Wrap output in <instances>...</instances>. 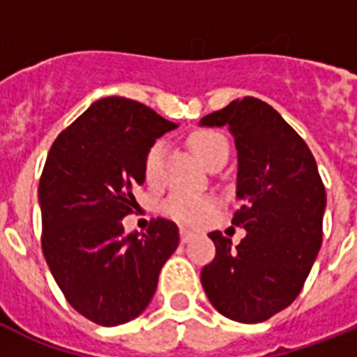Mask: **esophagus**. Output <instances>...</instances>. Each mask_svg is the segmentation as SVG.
Here are the masks:
<instances>
[{
	"mask_svg": "<svg viewBox=\"0 0 357 357\" xmlns=\"http://www.w3.org/2000/svg\"><path fill=\"white\" fill-rule=\"evenodd\" d=\"M179 237H181V243H189V241H192L195 234H192V231H189V229L181 228V231H179Z\"/></svg>",
	"mask_w": 357,
	"mask_h": 357,
	"instance_id": "obj_1",
	"label": "esophagus"
}]
</instances>
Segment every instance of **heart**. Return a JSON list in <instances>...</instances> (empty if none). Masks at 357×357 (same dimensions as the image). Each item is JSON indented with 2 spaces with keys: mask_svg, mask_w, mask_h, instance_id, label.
<instances>
[{
  "mask_svg": "<svg viewBox=\"0 0 357 357\" xmlns=\"http://www.w3.org/2000/svg\"><path fill=\"white\" fill-rule=\"evenodd\" d=\"M189 146L192 153L198 157V161L204 167H211L218 161H226L228 157V140L222 133L211 131V129H198L189 135ZM162 155H165V144L155 142L151 144L144 157V178L148 183H157L161 178V167H162ZM217 207V200L211 196H195L185 195V192H174L165 202V213L174 220H178L187 226H196L200 224L204 218L213 213Z\"/></svg>",
  "mask_w": 357,
  "mask_h": 357,
  "instance_id": "b5f03b06",
  "label": "heart"
}]
</instances>
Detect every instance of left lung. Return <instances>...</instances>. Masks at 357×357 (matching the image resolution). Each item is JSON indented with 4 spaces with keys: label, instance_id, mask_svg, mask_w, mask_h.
<instances>
[{
    "label": "left lung",
    "instance_id": "1",
    "mask_svg": "<svg viewBox=\"0 0 357 357\" xmlns=\"http://www.w3.org/2000/svg\"><path fill=\"white\" fill-rule=\"evenodd\" d=\"M228 126L237 148L235 226L246 237L231 246L211 231L215 259L202 268L207 298L231 321L255 324L298 296L322 244L326 190L304 139L257 98L235 100L200 120Z\"/></svg>",
    "mask_w": 357,
    "mask_h": 357
}]
</instances>
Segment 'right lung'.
<instances>
[{
    "label": "right lung",
    "mask_w": 357,
    "mask_h": 357,
    "mask_svg": "<svg viewBox=\"0 0 357 357\" xmlns=\"http://www.w3.org/2000/svg\"><path fill=\"white\" fill-rule=\"evenodd\" d=\"M178 128L128 98H102L59 135L38 185L42 252L77 313L100 326L133 321L150 304L159 272L179 244L178 226L153 218L123 234L137 206L151 144Z\"/></svg>",
    "instance_id": "add662e5"
}]
</instances>
